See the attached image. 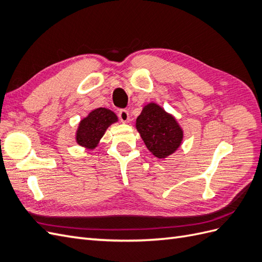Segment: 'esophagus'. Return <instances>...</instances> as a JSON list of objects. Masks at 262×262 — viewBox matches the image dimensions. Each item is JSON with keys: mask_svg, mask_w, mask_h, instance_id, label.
Here are the masks:
<instances>
[{"mask_svg": "<svg viewBox=\"0 0 262 262\" xmlns=\"http://www.w3.org/2000/svg\"><path fill=\"white\" fill-rule=\"evenodd\" d=\"M118 116H119V118H120V120H121L122 122H124V123L128 122V121L130 120L129 112H128V110H125V109H121L120 112H119Z\"/></svg>", "mask_w": 262, "mask_h": 262, "instance_id": "esophagus-1", "label": "esophagus"}]
</instances>
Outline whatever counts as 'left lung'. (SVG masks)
<instances>
[{"instance_id": "8db88e82", "label": "left lung", "mask_w": 262, "mask_h": 262, "mask_svg": "<svg viewBox=\"0 0 262 262\" xmlns=\"http://www.w3.org/2000/svg\"><path fill=\"white\" fill-rule=\"evenodd\" d=\"M136 125L147 149L157 158L175 153L184 138V131L175 117L155 102L144 106Z\"/></svg>"}]
</instances>
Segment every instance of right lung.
Here are the masks:
<instances>
[{"label":"right lung","mask_w":262,"mask_h":262,"mask_svg":"<svg viewBox=\"0 0 262 262\" xmlns=\"http://www.w3.org/2000/svg\"><path fill=\"white\" fill-rule=\"evenodd\" d=\"M118 121V117L107 108L94 109L86 118L81 120L76 131L78 145L94 149L99 143L109 125Z\"/></svg>","instance_id":"1"}]
</instances>
